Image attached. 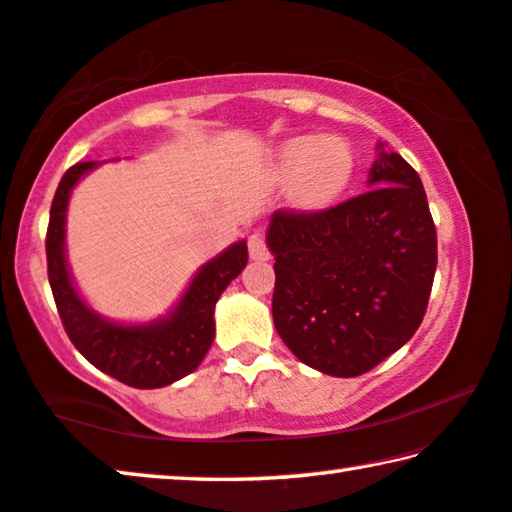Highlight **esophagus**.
Returning <instances> with one entry per match:
<instances>
[{"label":"esophagus","instance_id":"obj_1","mask_svg":"<svg viewBox=\"0 0 512 512\" xmlns=\"http://www.w3.org/2000/svg\"><path fill=\"white\" fill-rule=\"evenodd\" d=\"M248 253H250V259H255V262H266V259L271 257L269 253V246H266L264 236L262 234H253L248 239Z\"/></svg>","mask_w":512,"mask_h":512}]
</instances>
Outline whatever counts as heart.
Segmentation results:
<instances>
[{
    "label": "heart",
    "instance_id": "b5f03b06",
    "mask_svg": "<svg viewBox=\"0 0 512 512\" xmlns=\"http://www.w3.org/2000/svg\"><path fill=\"white\" fill-rule=\"evenodd\" d=\"M354 172L352 151L340 137H294L282 144L276 174L289 183V197L299 209L317 211L333 204Z\"/></svg>",
    "mask_w": 512,
    "mask_h": 512
}]
</instances>
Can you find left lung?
Segmentation results:
<instances>
[{"instance_id":"obj_1","label":"left lung","mask_w":512,"mask_h":512,"mask_svg":"<svg viewBox=\"0 0 512 512\" xmlns=\"http://www.w3.org/2000/svg\"><path fill=\"white\" fill-rule=\"evenodd\" d=\"M363 195L326 211H273V324L301 363L358 377L411 340L437 271L421 177L377 144Z\"/></svg>"}]
</instances>
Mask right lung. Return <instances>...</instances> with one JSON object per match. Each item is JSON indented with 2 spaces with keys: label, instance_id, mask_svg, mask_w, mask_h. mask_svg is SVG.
<instances>
[{
  "label": "right lung",
  "instance_id": "obj_1",
  "mask_svg": "<svg viewBox=\"0 0 512 512\" xmlns=\"http://www.w3.org/2000/svg\"><path fill=\"white\" fill-rule=\"evenodd\" d=\"M98 163H78L59 181L50 207L48 278L61 324L75 349L105 375L133 388L170 386L193 372L207 356L216 322L213 310L225 287L246 269L248 246L236 241L200 266L170 315L147 324H117L87 305L66 262V209L73 188Z\"/></svg>",
  "mask_w": 512,
  "mask_h": 512
}]
</instances>
